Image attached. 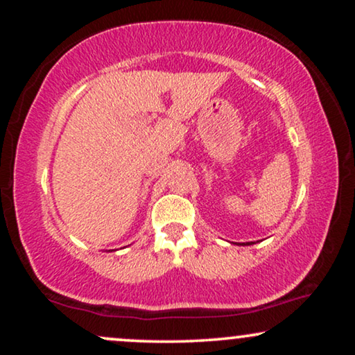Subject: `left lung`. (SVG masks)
<instances>
[{
  "label": "left lung",
  "instance_id": "obj_1",
  "mask_svg": "<svg viewBox=\"0 0 355 355\" xmlns=\"http://www.w3.org/2000/svg\"><path fill=\"white\" fill-rule=\"evenodd\" d=\"M245 244H247V245H250V244H254V242H245ZM245 244H244V245H245Z\"/></svg>",
  "mask_w": 355,
  "mask_h": 355
}]
</instances>
